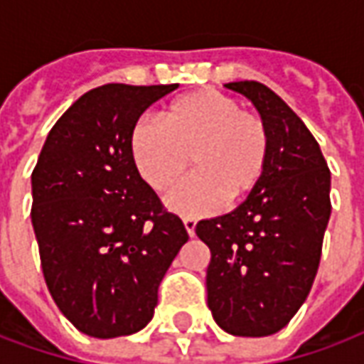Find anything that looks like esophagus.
<instances>
[{
	"label": "esophagus",
	"instance_id": "obj_1",
	"mask_svg": "<svg viewBox=\"0 0 364 364\" xmlns=\"http://www.w3.org/2000/svg\"><path fill=\"white\" fill-rule=\"evenodd\" d=\"M183 225H185V228H187L189 236H195V226H197V220H195V218L185 217L183 218Z\"/></svg>",
	"mask_w": 364,
	"mask_h": 364
}]
</instances>
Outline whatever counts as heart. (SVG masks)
<instances>
[{
  "label": "heart",
  "instance_id": "b5f03b06",
  "mask_svg": "<svg viewBox=\"0 0 364 364\" xmlns=\"http://www.w3.org/2000/svg\"><path fill=\"white\" fill-rule=\"evenodd\" d=\"M129 151L157 193L173 189L191 157L197 173L169 195L167 205L197 217L223 200L226 207L240 205L260 187L270 164V129L232 96L200 88L167 104L161 124L139 120L129 134Z\"/></svg>",
  "mask_w": 364,
  "mask_h": 364
}]
</instances>
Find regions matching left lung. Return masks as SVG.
Segmentation results:
<instances>
[{
  "instance_id": "8db88e82",
  "label": "left lung",
  "mask_w": 364,
  "mask_h": 364,
  "mask_svg": "<svg viewBox=\"0 0 364 364\" xmlns=\"http://www.w3.org/2000/svg\"><path fill=\"white\" fill-rule=\"evenodd\" d=\"M270 129V164L260 187L223 217L199 220L210 250L207 304L220 329L266 337L284 329L306 301L331 215V173L296 112L256 80L228 82Z\"/></svg>"
}]
</instances>
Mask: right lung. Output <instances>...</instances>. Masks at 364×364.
Wrapping results in <instances>:
<instances>
[{"instance_id": "add662e5", "label": "right lung", "mask_w": 364, "mask_h": 364, "mask_svg": "<svg viewBox=\"0 0 364 364\" xmlns=\"http://www.w3.org/2000/svg\"><path fill=\"white\" fill-rule=\"evenodd\" d=\"M177 85H104L47 136L33 169L31 223L50 296L78 331L112 339L144 329L165 272L189 240L129 151L139 116Z\"/></svg>"}]
</instances>
